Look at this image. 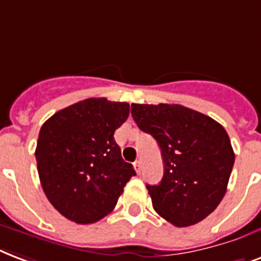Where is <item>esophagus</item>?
Wrapping results in <instances>:
<instances>
[{"label": "esophagus", "mask_w": 261, "mask_h": 261, "mask_svg": "<svg viewBox=\"0 0 261 261\" xmlns=\"http://www.w3.org/2000/svg\"><path fill=\"white\" fill-rule=\"evenodd\" d=\"M133 166H135V170H136L137 174H140V171H141V162H140V161H136V162L133 163Z\"/></svg>", "instance_id": "esophagus-1"}]
</instances>
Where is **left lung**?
I'll return each instance as SVG.
<instances>
[{
  "instance_id": "1",
  "label": "left lung",
  "mask_w": 261,
  "mask_h": 261,
  "mask_svg": "<svg viewBox=\"0 0 261 261\" xmlns=\"http://www.w3.org/2000/svg\"><path fill=\"white\" fill-rule=\"evenodd\" d=\"M132 117L162 151V181L147 185L153 210L177 227L203 221L223 199L233 170L234 151L225 128L181 105L132 103Z\"/></svg>"
}]
</instances>
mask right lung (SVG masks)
I'll return each mask as SVG.
<instances>
[{
	"label": "right lung",
	"mask_w": 261,
	"mask_h": 261,
	"mask_svg": "<svg viewBox=\"0 0 261 261\" xmlns=\"http://www.w3.org/2000/svg\"><path fill=\"white\" fill-rule=\"evenodd\" d=\"M126 102L90 98L62 109L40 128L35 156L44 195L76 223H94L116 207L136 171L121 156L114 132Z\"/></svg>",
	"instance_id": "add662e5"
}]
</instances>
